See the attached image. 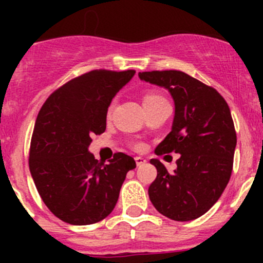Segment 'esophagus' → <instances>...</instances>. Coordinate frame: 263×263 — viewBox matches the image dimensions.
<instances>
[{
    "label": "esophagus",
    "instance_id": "1",
    "mask_svg": "<svg viewBox=\"0 0 263 263\" xmlns=\"http://www.w3.org/2000/svg\"><path fill=\"white\" fill-rule=\"evenodd\" d=\"M135 161H136L137 166H140V165H142V164L146 163V160H145L144 158H141V156H136V158H135Z\"/></svg>",
    "mask_w": 263,
    "mask_h": 263
}]
</instances>
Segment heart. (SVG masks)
<instances>
[{"mask_svg":"<svg viewBox=\"0 0 263 263\" xmlns=\"http://www.w3.org/2000/svg\"><path fill=\"white\" fill-rule=\"evenodd\" d=\"M160 99H164L163 97H161L160 94H158V92H147V94H145L144 97V104H146V103H151V102H155V100H160Z\"/></svg>","mask_w":263,"mask_h":263,"instance_id":"b5f03b06","label":"heart"}]
</instances>
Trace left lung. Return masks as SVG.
Masks as SVG:
<instances>
[{"label":"left lung","mask_w":263,"mask_h":263,"mask_svg":"<svg viewBox=\"0 0 263 263\" xmlns=\"http://www.w3.org/2000/svg\"><path fill=\"white\" fill-rule=\"evenodd\" d=\"M139 78L168 90L176 107L172 131L155 154H181L174 173L151 159L158 176L148 197L169 219H197L219 200L232 176L237 134L229 105L214 87L182 71L139 72Z\"/></svg>","instance_id":"1"}]
</instances>
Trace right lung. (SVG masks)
Segmentation results:
<instances>
[{
  "instance_id": "obj_1",
  "label": "right lung",
  "mask_w": 263,
  "mask_h": 263,
  "mask_svg": "<svg viewBox=\"0 0 263 263\" xmlns=\"http://www.w3.org/2000/svg\"><path fill=\"white\" fill-rule=\"evenodd\" d=\"M134 70H94L49 95L36 117L29 168L42 200L53 215L72 225L105 219L115 209L132 156L117 153L109 163L89 153L92 135L107 127L108 107Z\"/></svg>"
}]
</instances>
